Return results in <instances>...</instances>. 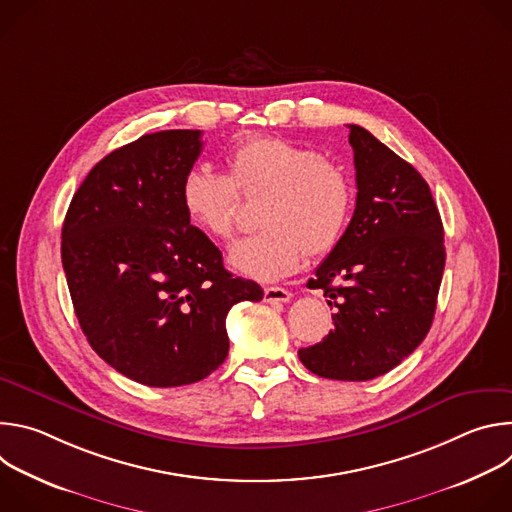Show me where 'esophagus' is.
<instances>
[{"mask_svg": "<svg viewBox=\"0 0 512 512\" xmlns=\"http://www.w3.org/2000/svg\"><path fill=\"white\" fill-rule=\"evenodd\" d=\"M263 296H265V302L269 304H285L291 300V291L283 287H265Z\"/></svg>", "mask_w": 512, "mask_h": 512, "instance_id": "34e87169", "label": "esophagus"}]
</instances>
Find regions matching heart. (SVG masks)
I'll return each mask as SVG.
<instances>
[{"mask_svg":"<svg viewBox=\"0 0 512 512\" xmlns=\"http://www.w3.org/2000/svg\"><path fill=\"white\" fill-rule=\"evenodd\" d=\"M229 176L192 168L180 184V204L208 237L227 241L235 231L237 192L261 196L251 235L239 239L229 261L257 281H275L296 271L304 251H332L342 239L352 184L346 172L320 152L281 137H251L227 156Z\"/></svg>","mask_w":512,"mask_h":512,"instance_id":"obj_1","label":"heart"}]
</instances>
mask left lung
<instances>
[{
    "label": "left lung",
    "mask_w": 512,
    "mask_h": 512,
    "mask_svg": "<svg viewBox=\"0 0 512 512\" xmlns=\"http://www.w3.org/2000/svg\"><path fill=\"white\" fill-rule=\"evenodd\" d=\"M348 129L356 208L308 281L338 312L334 330L298 356L318 377L371 381L395 369L431 328L446 265L444 225L421 174L371 131Z\"/></svg>",
    "instance_id": "obj_1"
}]
</instances>
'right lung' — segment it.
Segmentation results:
<instances>
[{"label":"right lung","instance_id":"1","mask_svg":"<svg viewBox=\"0 0 512 512\" xmlns=\"http://www.w3.org/2000/svg\"><path fill=\"white\" fill-rule=\"evenodd\" d=\"M198 129H170L105 156L72 196L62 267L79 324L115 371L148 387L202 381L229 354L227 314L259 302L186 216L180 184L202 152Z\"/></svg>","mask_w":512,"mask_h":512}]
</instances>
